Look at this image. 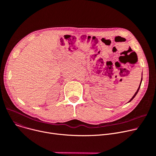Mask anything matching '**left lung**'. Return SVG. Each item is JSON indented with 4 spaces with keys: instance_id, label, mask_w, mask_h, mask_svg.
Wrapping results in <instances>:
<instances>
[{
    "instance_id": "1",
    "label": "left lung",
    "mask_w": 156,
    "mask_h": 156,
    "mask_svg": "<svg viewBox=\"0 0 156 156\" xmlns=\"http://www.w3.org/2000/svg\"><path fill=\"white\" fill-rule=\"evenodd\" d=\"M142 78H141V81H140V85H139V87L138 89H137V90L136 91V93H135V94L133 95V97H132V98H131V99H130V100L129 101V102H130V101H132V99H133V98H134L135 97V96L136 95V94H137V93H138V92H139V89H140V85H141V83H142Z\"/></svg>"
}]
</instances>
